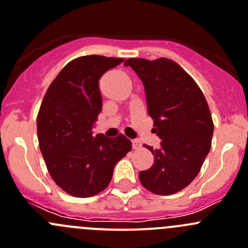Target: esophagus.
<instances>
[{
	"mask_svg": "<svg viewBox=\"0 0 248 248\" xmlns=\"http://www.w3.org/2000/svg\"><path fill=\"white\" fill-rule=\"evenodd\" d=\"M140 147H142V143H140V140H132V148H133V149L135 150L140 149Z\"/></svg>",
	"mask_w": 248,
	"mask_h": 248,
	"instance_id": "34e87169",
	"label": "esophagus"
}]
</instances>
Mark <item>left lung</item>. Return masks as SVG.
<instances>
[{"mask_svg":"<svg viewBox=\"0 0 248 248\" xmlns=\"http://www.w3.org/2000/svg\"><path fill=\"white\" fill-rule=\"evenodd\" d=\"M143 82L148 115L161 140L160 148L144 145L154 164L140 171L144 188L160 196L181 191L197 176L212 147V113L193 78L172 60L128 59Z\"/></svg>","mask_w":248,"mask_h":248,"instance_id":"obj_1","label":"left lung"}]
</instances>
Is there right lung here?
Listing matches in <instances>:
<instances>
[{
    "instance_id": "obj_1",
    "label": "right lung",
    "mask_w": 248,
    "mask_h": 248,
    "mask_svg": "<svg viewBox=\"0 0 248 248\" xmlns=\"http://www.w3.org/2000/svg\"><path fill=\"white\" fill-rule=\"evenodd\" d=\"M124 59L89 55L72 60L46 92L38 113L39 147L51 177L73 197H93L112 179L113 168L132 149L124 135L93 137L101 111L99 79Z\"/></svg>"
}]
</instances>
